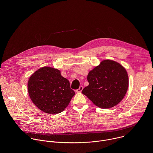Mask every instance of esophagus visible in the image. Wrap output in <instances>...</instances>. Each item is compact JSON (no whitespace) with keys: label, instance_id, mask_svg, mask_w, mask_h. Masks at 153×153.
I'll list each match as a JSON object with an SVG mask.
<instances>
[{"label":"esophagus","instance_id":"1","mask_svg":"<svg viewBox=\"0 0 153 153\" xmlns=\"http://www.w3.org/2000/svg\"><path fill=\"white\" fill-rule=\"evenodd\" d=\"M83 88V87L82 86H80L79 87V89H77L76 91L77 93H80V92L82 91Z\"/></svg>","mask_w":153,"mask_h":153}]
</instances>
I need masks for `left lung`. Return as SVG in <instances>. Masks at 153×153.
<instances>
[{
	"mask_svg": "<svg viewBox=\"0 0 153 153\" xmlns=\"http://www.w3.org/2000/svg\"><path fill=\"white\" fill-rule=\"evenodd\" d=\"M89 85L82 93L95 105L110 108L125 97L129 85L126 69L119 63L110 59L102 60L87 76Z\"/></svg>",
	"mask_w": 153,
	"mask_h": 153,
	"instance_id": "1",
	"label": "left lung"
}]
</instances>
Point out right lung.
Segmentation results:
<instances>
[{"label":"right lung","instance_id":"add662e5","mask_svg":"<svg viewBox=\"0 0 153 153\" xmlns=\"http://www.w3.org/2000/svg\"><path fill=\"white\" fill-rule=\"evenodd\" d=\"M28 91L40 110L53 114L62 112L75 94L69 80L62 76L60 71L49 67L38 69L30 76Z\"/></svg>","mask_w":153,"mask_h":153}]
</instances>
